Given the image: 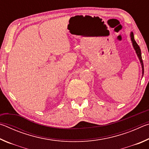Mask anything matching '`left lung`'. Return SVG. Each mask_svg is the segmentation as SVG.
<instances>
[{"mask_svg":"<svg viewBox=\"0 0 149 149\" xmlns=\"http://www.w3.org/2000/svg\"><path fill=\"white\" fill-rule=\"evenodd\" d=\"M130 38H131V41H132V42L133 49H134V50H135V52H136V54H137V56L139 58V61H140L141 67H142V76H143V74H144V65H143L142 56H141V49H140V47H139V45H137V43L135 41V40L134 39V35H133V33L132 31H131V33H130Z\"/></svg>","mask_w":149,"mask_h":149,"instance_id":"obj_1","label":"left lung"}]
</instances>
